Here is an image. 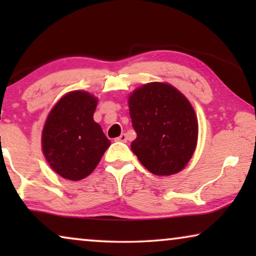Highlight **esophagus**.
Segmentation results:
<instances>
[{
    "instance_id": "1",
    "label": "esophagus",
    "mask_w": 256,
    "mask_h": 256,
    "mask_svg": "<svg viewBox=\"0 0 256 256\" xmlns=\"http://www.w3.org/2000/svg\"><path fill=\"white\" fill-rule=\"evenodd\" d=\"M116 141H120V142H127L128 138H127V135L126 134H121L118 138H116Z\"/></svg>"
}]
</instances>
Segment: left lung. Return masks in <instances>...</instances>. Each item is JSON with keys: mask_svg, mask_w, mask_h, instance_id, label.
<instances>
[{"mask_svg": "<svg viewBox=\"0 0 256 256\" xmlns=\"http://www.w3.org/2000/svg\"><path fill=\"white\" fill-rule=\"evenodd\" d=\"M136 138L132 152L156 176H171L186 166L198 142V118L186 96L168 82L138 87L128 96Z\"/></svg>", "mask_w": 256, "mask_h": 256, "instance_id": "1", "label": "left lung"}]
</instances>
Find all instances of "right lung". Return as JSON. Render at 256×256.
<instances>
[{
  "instance_id": "1",
  "label": "right lung",
  "mask_w": 256,
  "mask_h": 256,
  "mask_svg": "<svg viewBox=\"0 0 256 256\" xmlns=\"http://www.w3.org/2000/svg\"><path fill=\"white\" fill-rule=\"evenodd\" d=\"M98 98L71 90L51 108L42 130V152L56 174L68 180L90 176L110 141L93 120Z\"/></svg>"
}]
</instances>
